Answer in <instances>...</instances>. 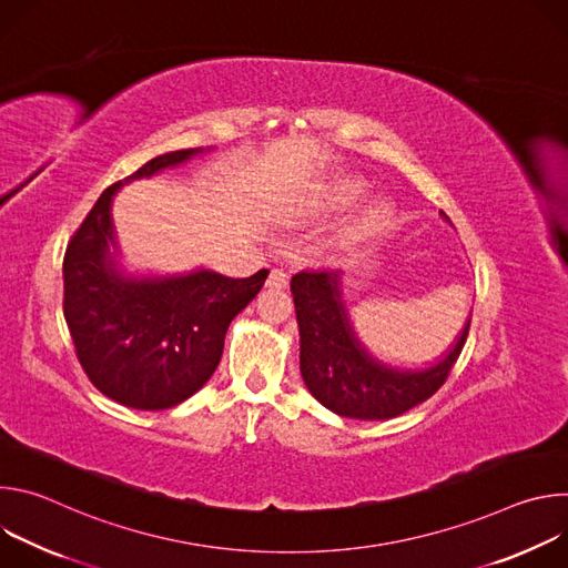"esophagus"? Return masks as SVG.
<instances>
[{"label": "esophagus", "instance_id": "obj_1", "mask_svg": "<svg viewBox=\"0 0 568 568\" xmlns=\"http://www.w3.org/2000/svg\"><path fill=\"white\" fill-rule=\"evenodd\" d=\"M287 281H290L287 272H283V270H272V272H270V276H267V287L283 290V287L287 285Z\"/></svg>", "mask_w": 568, "mask_h": 568}]
</instances>
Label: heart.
Listing matches in <instances>:
<instances>
[{"label": "heart", "instance_id": "b5f03b06", "mask_svg": "<svg viewBox=\"0 0 568 568\" xmlns=\"http://www.w3.org/2000/svg\"><path fill=\"white\" fill-rule=\"evenodd\" d=\"M364 193H366V186H364L362 182L348 180V182H344V184L337 186V191H335V195H333V202L339 204V206H351V204L359 202V200L364 197ZM388 211H390V206H388L384 200H379V202H375V204L371 206V220H373V222H379V220H384V217L388 215Z\"/></svg>", "mask_w": 568, "mask_h": 568}]
</instances>
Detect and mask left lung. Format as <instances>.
Wrapping results in <instances>:
<instances>
[{"instance_id": "8db88e82", "label": "left lung", "mask_w": 568, "mask_h": 568, "mask_svg": "<svg viewBox=\"0 0 568 568\" xmlns=\"http://www.w3.org/2000/svg\"><path fill=\"white\" fill-rule=\"evenodd\" d=\"M290 287L303 382L323 407L344 418L388 420L414 409L445 384L469 333L471 314L438 362L427 368L390 366L357 337L342 296V270L298 272Z\"/></svg>"}]
</instances>
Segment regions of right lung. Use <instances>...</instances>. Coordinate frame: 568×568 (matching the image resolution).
<instances>
[{
  "label": "right lung",
  "mask_w": 568,
  "mask_h": 568,
  "mask_svg": "<svg viewBox=\"0 0 568 568\" xmlns=\"http://www.w3.org/2000/svg\"><path fill=\"white\" fill-rule=\"evenodd\" d=\"M202 152L159 154L105 189L64 252L62 305L78 362L103 395L132 409H171L197 393L220 364L229 323L270 274L261 270L250 278H229L197 267L159 276L130 274L121 265L114 193Z\"/></svg>",
  "instance_id": "right-lung-1"
}]
</instances>
